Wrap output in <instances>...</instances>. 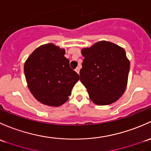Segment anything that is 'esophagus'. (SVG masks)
<instances>
[{"label":"esophagus","mask_w":151,"mask_h":151,"mask_svg":"<svg viewBox=\"0 0 151 151\" xmlns=\"http://www.w3.org/2000/svg\"><path fill=\"white\" fill-rule=\"evenodd\" d=\"M75 70H76V73H78L79 74V73H80V68H79V67H77V68H76Z\"/></svg>","instance_id":"obj_1"}]
</instances>
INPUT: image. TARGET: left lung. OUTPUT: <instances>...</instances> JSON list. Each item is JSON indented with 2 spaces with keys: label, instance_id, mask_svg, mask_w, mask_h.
<instances>
[{
  "label": "left lung",
  "instance_id": "8db88e82",
  "mask_svg": "<svg viewBox=\"0 0 151 151\" xmlns=\"http://www.w3.org/2000/svg\"><path fill=\"white\" fill-rule=\"evenodd\" d=\"M84 57L80 81L97 105L117 101L127 86L130 63L125 50L109 41H99L81 50Z\"/></svg>",
  "mask_w": 151,
  "mask_h": 151
}]
</instances>
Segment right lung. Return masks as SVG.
<instances>
[{
	"label": "right lung",
	"mask_w": 151,
	"mask_h": 151,
	"mask_svg": "<svg viewBox=\"0 0 151 151\" xmlns=\"http://www.w3.org/2000/svg\"><path fill=\"white\" fill-rule=\"evenodd\" d=\"M65 54L64 49L47 43L37 48L24 63L27 86L42 104L54 107L63 105L80 78L70 68Z\"/></svg>",
	"instance_id": "add662e5"
}]
</instances>
